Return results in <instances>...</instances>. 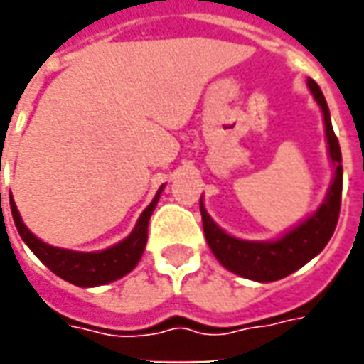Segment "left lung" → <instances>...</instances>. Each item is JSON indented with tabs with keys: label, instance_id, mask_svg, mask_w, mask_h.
<instances>
[{
	"label": "left lung",
	"instance_id": "obj_1",
	"mask_svg": "<svg viewBox=\"0 0 364 364\" xmlns=\"http://www.w3.org/2000/svg\"><path fill=\"white\" fill-rule=\"evenodd\" d=\"M308 87L323 112L329 158L336 167V177H333V183L329 187L328 198L323 200V205L310 218H306L302 224H298L296 228L290 230L289 234H284L277 242H244V240L228 236L224 230L218 228L200 203L206 242L216 255V259L220 261L228 271L245 277V279H252V281L271 282L279 281L282 277H289L290 273L298 271L312 257H316L336 232L339 208H341V189H343L341 148H339L337 136L331 127L329 109L323 99V93L314 80H308Z\"/></svg>",
	"mask_w": 364,
	"mask_h": 364
}]
</instances>
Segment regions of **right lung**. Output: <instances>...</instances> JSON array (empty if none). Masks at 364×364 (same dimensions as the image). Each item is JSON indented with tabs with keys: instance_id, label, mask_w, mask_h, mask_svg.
I'll return each instance as SVG.
<instances>
[{
	"instance_id": "add662e5",
	"label": "right lung",
	"mask_w": 364,
	"mask_h": 364,
	"mask_svg": "<svg viewBox=\"0 0 364 364\" xmlns=\"http://www.w3.org/2000/svg\"><path fill=\"white\" fill-rule=\"evenodd\" d=\"M161 189L158 191V195L154 197L148 208L140 214L136 228L127 240H122L120 244L112 245L109 250L93 253L60 250V247L44 244L38 237L33 236L27 226L23 224L19 210L13 203V197H9V205H11L13 220H15V226L19 230L23 242L31 247V252L35 253L46 267L50 269L52 273L58 274L60 279L72 282V284H77V287H97V284L117 281L138 265L146 242H148V222H150L154 208L158 205Z\"/></svg>"
}]
</instances>
